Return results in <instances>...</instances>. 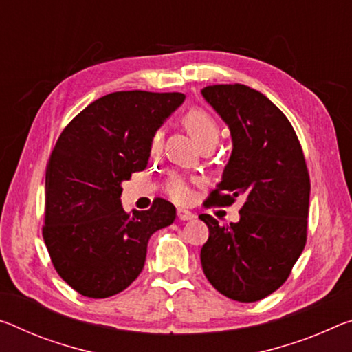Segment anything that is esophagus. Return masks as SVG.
I'll use <instances>...</instances> for the list:
<instances>
[{
  "instance_id": "34e87169",
  "label": "esophagus",
  "mask_w": 352,
  "mask_h": 352,
  "mask_svg": "<svg viewBox=\"0 0 352 352\" xmlns=\"http://www.w3.org/2000/svg\"><path fill=\"white\" fill-rule=\"evenodd\" d=\"M177 216H178V219L180 221H191V219H194V217H196V214L194 213H191V211H188V210H177Z\"/></svg>"
}]
</instances>
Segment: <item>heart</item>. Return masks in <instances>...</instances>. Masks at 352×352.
<instances>
[{
  "label": "heart",
  "instance_id": "heart-1",
  "mask_svg": "<svg viewBox=\"0 0 352 352\" xmlns=\"http://www.w3.org/2000/svg\"><path fill=\"white\" fill-rule=\"evenodd\" d=\"M183 122H185L186 130L189 135L196 141L197 146L205 142H217V138H219V125L217 122L211 117L206 111L194 108L189 109L188 113L183 117ZM163 146V131L158 130L153 135L152 141H150V152L153 155L158 153ZM167 192L169 196L175 200V202H186L189 197V189L185 182L182 178H174L167 186Z\"/></svg>",
  "mask_w": 352,
  "mask_h": 352
}]
</instances>
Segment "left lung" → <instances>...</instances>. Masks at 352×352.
Returning a JSON list of instances; mask_svg holds the SVG:
<instances>
[{
  "instance_id": "left-lung-1",
  "label": "left lung",
  "mask_w": 352,
  "mask_h": 352,
  "mask_svg": "<svg viewBox=\"0 0 352 352\" xmlns=\"http://www.w3.org/2000/svg\"><path fill=\"white\" fill-rule=\"evenodd\" d=\"M232 136V155L208 202L244 204L239 221L221 226L200 214L210 236L200 261L211 285L255 302L287 280L307 239L310 178L292 124L263 94L244 85L202 89Z\"/></svg>"
}]
</instances>
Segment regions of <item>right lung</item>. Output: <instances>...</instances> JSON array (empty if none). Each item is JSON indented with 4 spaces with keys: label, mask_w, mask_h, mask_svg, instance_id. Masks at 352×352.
Segmentation results:
<instances>
[{
    "label": "right lung",
    "mask_w": 352,
    "mask_h": 352,
    "mask_svg": "<svg viewBox=\"0 0 352 352\" xmlns=\"http://www.w3.org/2000/svg\"><path fill=\"white\" fill-rule=\"evenodd\" d=\"M180 92H113L78 114L50 156L43 241L58 274L82 296L124 292L141 274L150 236L175 221L156 199L126 213L122 183L147 167L150 141L185 102Z\"/></svg>",
    "instance_id": "right-lung-1"
}]
</instances>
